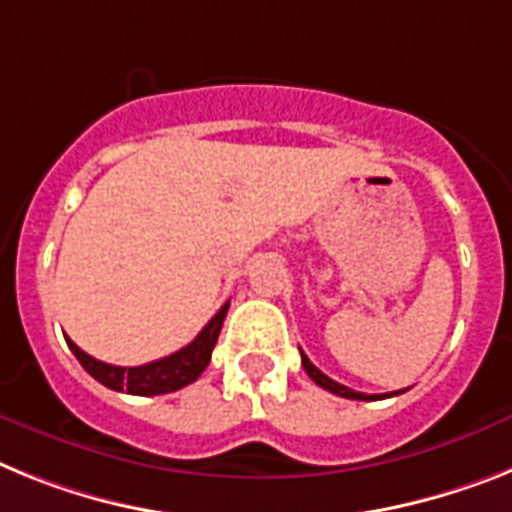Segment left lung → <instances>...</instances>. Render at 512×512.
<instances>
[{
    "instance_id": "8db88e82",
    "label": "left lung",
    "mask_w": 512,
    "mask_h": 512,
    "mask_svg": "<svg viewBox=\"0 0 512 512\" xmlns=\"http://www.w3.org/2000/svg\"><path fill=\"white\" fill-rule=\"evenodd\" d=\"M302 367H304V372H307V375L312 377V380H315L317 385H320V388H325V390H328V393H336V395H341V398H351V401H380V398H390V395H398V393H403V390H395V393H382V395H367V393H356V390L346 388V385H341V382L330 380L328 375H322L320 369H317L315 364L309 362V359H307V354H304V351H302Z\"/></svg>"
}]
</instances>
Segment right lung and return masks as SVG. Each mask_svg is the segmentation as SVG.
I'll return each mask as SVG.
<instances>
[{
    "instance_id": "obj_1",
    "label": "right lung",
    "mask_w": 512,
    "mask_h": 512,
    "mask_svg": "<svg viewBox=\"0 0 512 512\" xmlns=\"http://www.w3.org/2000/svg\"><path fill=\"white\" fill-rule=\"evenodd\" d=\"M226 312H229V302L223 304L216 317L197 333L195 341L187 343L184 349L174 351V354L163 356L158 362L143 364V367H117V364L98 362L90 354H85L77 343H72L70 338H67V346L77 356V362L83 364L85 372L90 377H96L106 388L130 395L174 393V390L190 385V382L203 375V369L210 362V354H213V346L218 341V333L223 328Z\"/></svg>"
}]
</instances>
